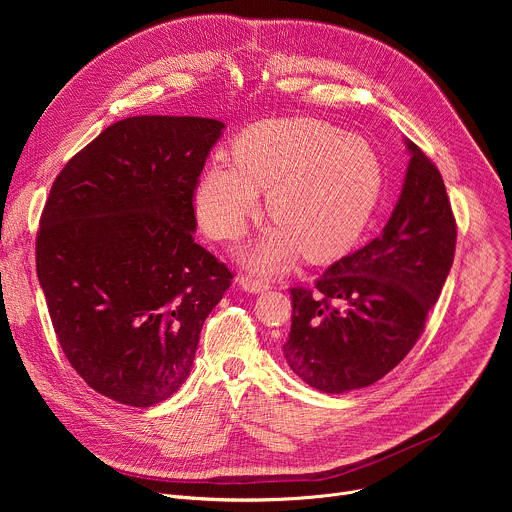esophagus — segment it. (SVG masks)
<instances>
[{
	"mask_svg": "<svg viewBox=\"0 0 512 512\" xmlns=\"http://www.w3.org/2000/svg\"><path fill=\"white\" fill-rule=\"evenodd\" d=\"M239 285L249 291V294H263V291L269 289V283L259 279V277H251V275H245L239 279Z\"/></svg>",
	"mask_w": 512,
	"mask_h": 512,
	"instance_id": "34e87169",
	"label": "esophagus"
}]
</instances>
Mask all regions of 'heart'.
<instances>
[{
	"label": "heart",
	"mask_w": 512,
	"mask_h": 512,
	"mask_svg": "<svg viewBox=\"0 0 512 512\" xmlns=\"http://www.w3.org/2000/svg\"><path fill=\"white\" fill-rule=\"evenodd\" d=\"M233 160H210L194 188V210L212 239L233 241L261 212V192L269 189L275 225L241 253L259 271H279L302 251L314 261L348 251L381 200L379 152L326 121L257 123L237 137Z\"/></svg>",
	"instance_id": "obj_1"
}]
</instances>
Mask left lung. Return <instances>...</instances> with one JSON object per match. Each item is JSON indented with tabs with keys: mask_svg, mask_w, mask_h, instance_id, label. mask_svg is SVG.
<instances>
[{
	"mask_svg": "<svg viewBox=\"0 0 512 512\" xmlns=\"http://www.w3.org/2000/svg\"><path fill=\"white\" fill-rule=\"evenodd\" d=\"M409 164L383 233L316 281L294 287L283 356L306 385L346 393L383 379L407 356L440 298L456 251L444 180L405 139Z\"/></svg>",
	"mask_w": 512,
	"mask_h": 512,
	"instance_id": "1",
	"label": "left lung"
}]
</instances>
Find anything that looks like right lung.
Here are the masks:
<instances>
[{"label":"right lung","instance_id":"1","mask_svg":"<svg viewBox=\"0 0 512 512\" xmlns=\"http://www.w3.org/2000/svg\"><path fill=\"white\" fill-rule=\"evenodd\" d=\"M223 121L135 115L99 133L52 184L36 271L66 354L131 407L188 379L200 330L233 273L194 243V188Z\"/></svg>","mask_w":512,"mask_h":512}]
</instances>
